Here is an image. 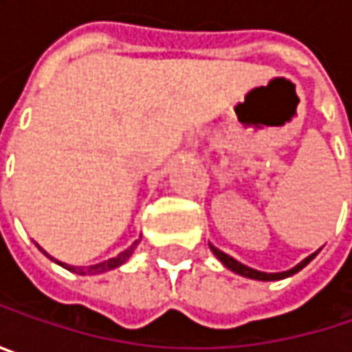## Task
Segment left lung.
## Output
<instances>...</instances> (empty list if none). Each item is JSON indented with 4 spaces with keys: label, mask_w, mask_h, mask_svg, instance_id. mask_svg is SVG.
Wrapping results in <instances>:
<instances>
[{
    "label": "left lung",
    "mask_w": 352,
    "mask_h": 352,
    "mask_svg": "<svg viewBox=\"0 0 352 352\" xmlns=\"http://www.w3.org/2000/svg\"><path fill=\"white\" fill-rule=\"evenodd\" d=\"M212 248V252L216 254V258L226 267V269H230L232 273H236V275H243V277H248V279H256V281H279V279H285V277H292V275H296L298 271H302L314 256L318 254V248L316 252H312L310 256H306L302 263H298L296 267H292V269H287V271H281V273H265V271H256V269H252V267H248L245 263H241V261H236L234 256H230V254H226L224 250H220V248H216L214 245H210Z\"/></svg>",
    "instance_id": "8db88e82"
}]
</instances>
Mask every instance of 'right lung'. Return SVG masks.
Segmentation results:
<instances>
[{
	"instance_id": "right-lung-1",
	"label": "right lung",
	"mask_w": 352,
	"mask_h": 352,
	"mask_svg": "<svg viewBox=\"0 0 352 352\" xmlns=\"http://www.w3.org/2000/svg\"><path fill=\"white\" fill-rule=\"evenodd\" d=\"M140 243V239L138 241H134L132 245L128 246L126 250H122L118 256H113V258H107V261H102V263H96V265H87V267H81V265H67V263H60V261H56L54 256H50L44 248L40 245H36L48 258H52L56 265H60V267H65L67 271H71V273H77V275H100V273H106V271H111V269H116V267H120V265H124L130 256H132V252H134V248L138 246Z\"/></svg>"
}]
</instances>
